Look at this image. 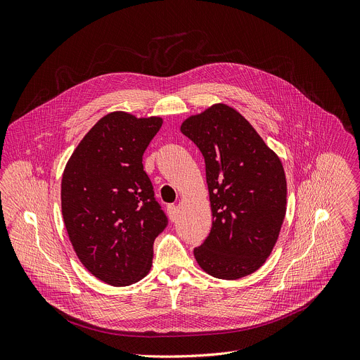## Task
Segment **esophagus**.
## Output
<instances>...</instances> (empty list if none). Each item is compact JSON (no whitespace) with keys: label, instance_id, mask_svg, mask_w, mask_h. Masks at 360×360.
<instances>
[{"label":"esophagus","instance_id":"34e87169","mask_svg":"<svg viewBox=\"0 0 360 360\" xmlns=\"http://www.w3.org/2000/svg\"><path fill=\"white\" fill-rule=\"evenodd\" d=\"M167 211H169V215H170V220H172V221H176V220H177V212H179L177 205L170 204V205L167 207Z\"/></svg>","mask_w":360,"mask_h":360}]
</instances>
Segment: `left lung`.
Listing matches in <instances>:
<instances>
[{"label":"left lung","instance_id":"left-lung-1","mask_svg":"<svg viewBox=\"0 0 360 360\" xmlns=\"http://www.w3.org/2000/svg\"><path fill=\"white\" fill-rule=\"evenodd\" d=\"M205 162L212 227L194 250L211 276L240 279L271 255L286 212L282 163L234 108L214 103L180 126Z\"/></svg>","mask_w":360,"mask_h":360}]
</instances>
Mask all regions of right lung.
I'll use <instances>...</instances> for the list:
<instances>
[{"mask_svg": "<svg viewBox=\"0 0 360 360\" xmlns=\"http://www.w3.org/2000/svg\"><path fill=\"white\" fill-rule=\"evenodd\" d=\"M160 116L116 110L84 136L60 184L63 223L79 261L98 279L126 286L145 278L167 220L143 170Z\"/></svg>", "mask_w": 360, "mask_h": 360, "instance_id": "right-lung-1", "label": "right lung"}]
</instances>
